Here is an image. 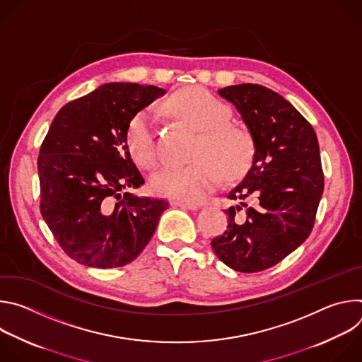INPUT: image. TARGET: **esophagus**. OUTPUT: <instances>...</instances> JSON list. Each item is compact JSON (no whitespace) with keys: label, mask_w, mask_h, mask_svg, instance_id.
I'll return each mask as SVG.
<instances>
[{"label":"esophagus","mask_w":362,"mask_h":362,"mask_svg":"<svg viewBox=\"0 0 362 362\" xmlns=\"http://www.w3.org/2000/svg\"><path fill=\"white\" fill-rule=\"evenodd\" d=\"M172 206H176V208H182V209H190V211H196L199 206L196 203H190V202H182V200H172L170 202Z\"/></svg>","instance_id":"obj_1"}]
</instances>
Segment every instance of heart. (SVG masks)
Segmentation results:
<instances>
[{
  "instance_id": "1",
  "label": "heart",
  "mask_w": 362,
  "mask_h": 362,
  "mask_svg": "<svg viewBox=\"0 0 362 362\" xmlns=\"http://www.w3.org/2000/svg\"><path fill=\"white\" fill-rule=\"evenodd\" d=\"M168 109L176 119L197 129V137L189 165L166 168L151 177L154 193L182 202H200L219 187L223 175L233 179L249 168L255 153L252 134L229 120L230 109L221 98L202 87H190L176 93L168 101ZM126 146L139 166L154 169L160 163L148 110L130 120Z\"/></svg>"
}]
</instances>
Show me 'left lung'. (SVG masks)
I'll return each instance as SVG.
<instances>
[{"label":"left lung","mask_w":362,"mask_h":362,"mask_svg":"<svg viewBox=\"0 0 362 362\" xmlns=\"http://www.w3.org/2000/svg\"><path fill=\"white\" fill-rule=\"evenodd\" d=\"M218 93L240 113L255 154L242 182L228 193L240 206L226 211L228 229L211 245L229 268L261 272L281 262L314 228L324 192L318 139L288 100L264 86L245 83ZM242 205L245 216L236 217Z\"/></svg>","instance_id":"8db88e82"}]
</instances>
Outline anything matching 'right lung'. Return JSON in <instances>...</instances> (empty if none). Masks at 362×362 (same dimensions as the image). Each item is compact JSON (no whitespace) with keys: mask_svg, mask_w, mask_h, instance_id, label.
I'll return each instance as SVG.
<instances>
[{"mask_svg":"<svg viewBox=\"0 0 362 362\" xmlns=\"http://www.w3.org/2000/svg\"><path fill=\"white\" fill-rule=\"evenodd\" d=\"M166 93L156 86L109 83L57 113L38 156L40 212L60 247L91 268H119L141 253L165 199L127 189L144 183L126 146L130 120Z\"/></svg>","mask_w":362,"mask_h":362,"instance_id":"add662e5","label":"right lung"}]
</instances>
